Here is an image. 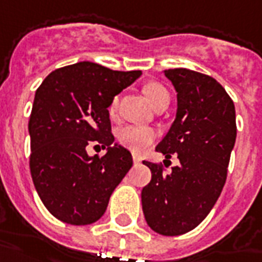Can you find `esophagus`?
<instances>
[{"label":"esophagus","mask_w":262,"mask_h":262,"mask_svg":"<svg viewBox=\"0 0 262 262\" xmlns=\"http://www.w3.org/2000/svg\"><path fill=\"white\" fill-rule=\"evenodd\" d=\"M133 162H135V164H140L141 162L140 157L136 156V154H133Z\"/></svg>","instance_id":"obj_1"}]
</instances>
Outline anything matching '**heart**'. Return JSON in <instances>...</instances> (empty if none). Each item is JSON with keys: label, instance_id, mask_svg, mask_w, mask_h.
<instances>
[{"label": "heart", "instance_id": "obj_1", "mask_svg": "<svg viewBox=\"0 0 262 262\" xmlns=\"http://www.w3.org/2000/svg\"><path fill=\"white\" fill-rule=\"evenodd\" d=\"M143 92H144V96L147 97V100L150 101V104L154 108L161 105V104H168L169 102L168 90L160 83H147L143 87ZM118 102H119L118 97H115L111 101V105H110V112L111 114L116 111ZM154 137H156L154 132L148 129V127H141V126H125L118 133V139H119V143L122 146L127 147V148H130L132 151H136V152L146 150L147 147L152 143Z\"/></svg>", "mask_w": 262, "mask_h": 262}]
</instances>
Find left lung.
I'll list each match as a JSON object with an SVG mask.
<instances>
[{
    "label": "left lung",
    "mask_w": 262,
    "mask_h": 262,
    "mask_svg": "<svg viewBox=\"0 0 262 262\" xmlns=\"http://www.w3.org/2000/svg\"><path fill=\"white\" fill-rule=\"evenodd\" d=\"M176 90V116L156 147L179 165L164 172L144 161L150 183L141 190L147 224L157 233L178 236L194 229L210 214L224 189L236 141L234 104L211 76L178 68L164 71Z\"/></svg>",
    "instance_id": "8db88e82"
}]
</instances>
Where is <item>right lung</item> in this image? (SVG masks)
<instances>
[{"instance_id":"1","label":"right lung","mask_w":262,"mask_h":262,"mask_svg":"<svg viewBox=\"0 0 262 262\" xmlns=\"http://www.w3.org/2000/svg\"><path fill=\"white\" fill-rule=\"evenodd\" d=\"M140 76L83 61L51 72L37 89L29 121L30 172L42 204L62 222L100 220L133 165L130 151L112 136L108 106ZM92 141L107 148L105 156L86 154Z\"/></svg>"}]
</instances>
